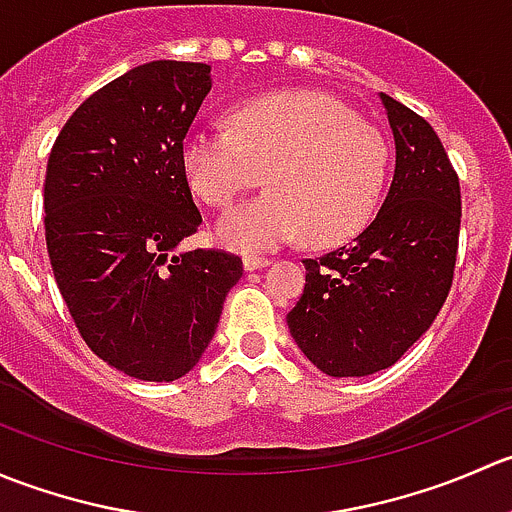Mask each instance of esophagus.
<instances>
[{
    "mask_svg": "<svg viewBox=\"0 0 512 512\" xmlns=\"http://www.w3.org/2000/svg\"><path fill=\"white\" fill-rule=\"evenodd\" d=\"M242 265H245V270H260V267H267L270 265V260L267 257H255V255H247L245 260H242Z\"/></svg>",
    "mask_w": 512,
    "mask_h": 512,
    "instance_id": "esophagus-1",
    "label": "esophagus"
}]
</instances>
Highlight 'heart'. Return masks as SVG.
Masks as SVG:
<instances>
[{
	"label": "heart",
	"mask_w": 512,
	"mask_h": 512,
	"mask_svg": "<svg viewBox=\"0 0 512 512\" xmlns=\"http://www.w3.org/2000/svg\"><path fill=\"white\" fill-rule=\"evenodd\" d=\"M190 188L230 208L265 178L270 193L227 213L218 237L242 252L272 250L304 232L309 245L349 240L374 218L391 170L389 141L319 91L252 98L232 131L198 128L183 143Z\"/></svg>",
	"instance_id": "heart-1"
}]
</instances>
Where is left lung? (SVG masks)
I'll list each match as a JSON object with an SVG mask.
<instances>
[{
    "label": "left lung",
    "mask_w": 512,
    "mask_h": 512,
    "mask_svg": "<svg viewBox=\"0 0 512 512\" xmlns=\"http://www.w3.org/2000/svg\"><path fill=\"white\" fill-rule=\"evenodd\" d=\"M396 141L389 195L349 245L307 267L287 314L304 356L329 376H366L396 364L431 327L453 285L461 183L431 123L381 94Z\"/></svg>",
    "instance_id": "left-lung-1"
}]
</instances>
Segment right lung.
I'll return each mask as SVG.
<instances>
[{
    "label": "right lung",
    "mask_w": 512,
    "mask_h": 512,
    "mask_svg": "<svg viewBox=\"0 0 512 512\" xmlns=\"http://www.w3.org/2000/svg\"><path fill=\"white\" fill-rule=\"evenodd\" d=\"M208 91V64L136 66L71 113L46 165V250L66 309L91 352L141 381L198 364L242 277L232 252L173 255L203 223L183 143Z\"/></svg>",
    "instance_id": "right-lung-1"
}]
</instances>
